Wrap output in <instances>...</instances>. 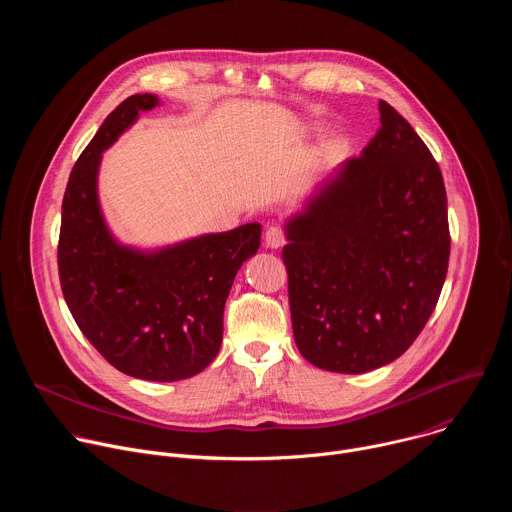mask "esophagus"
Wrapping results in <instances>:
<instances>
[{"label": "esophagus", "instance_id": "1", "mask_svg": "<svg viewBox=\"0 0 512 512\" xmlns=\"http://www.w3.org/2000/svg\"><path fill=\"white\" fill-rule=\"evenodd\" d=\"M265 245L267 249H281L285 245V235L279 227H269L265 233Z\"/></svg>", "mask_w": 512, "mask_h": 512}]
</instances>
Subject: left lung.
<instances>
[{
  "label": "left lung",
  "mask_w": 512,
  "mask_h": 512,
  "mask_svg": "<svg viewBox=\"0 0 512 512\" xmlns=\"http://www.w3.org/2000/svg\"><path fill=\"white\" fill-rule=\"evenodd\" d=\"M381 129L291 212L283 263L294 338L314 367L360 375L399 358L448 273V198L427 145L385 101Z\"/></svg>",
  "instance_id": "1"
}]
</instances>
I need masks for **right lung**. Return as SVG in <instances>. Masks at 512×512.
I'll use <instances>...</instances> for the list:
<instances>
[{
	"label": "right lung",
	"mask_w": 512,
	"mask_h": 512,
	"mask_svg": "<svg viewBox=\"0 0 512 512\" xmlns=\"http://www.w3.org/2000/svg\"><path fill=\"white\" fill-rule=\"evenodd\" d=\"M152 93L125 99L99 127L68 178L58 273L66 306L87 340L129 377L172 383L204 371L223 342V314L261 225L135 247L111 231L99 198L103 152L160 107Z\"/></svg>",
	"instance_id": "right-lung-1"
}]
</instances>
